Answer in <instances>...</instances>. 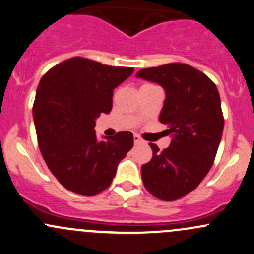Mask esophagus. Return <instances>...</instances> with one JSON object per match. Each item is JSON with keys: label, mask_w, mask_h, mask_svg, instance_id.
Wrapping results in <instances>:
<instances>
[{"label": "esophagus", "mask_w": 254, "mask_h": 254, "mask_svg": "<svg viewBox=\"0 0 254 254\" xmlns=\"http://www.w3.org/2000/svg\"><path fill=\"white\" fill-rule=\"evenodd\" d=\"M134 142H135V145H140V143H142L143 141L138 135H134Z\"/></svg>", "instance_id": "esophagus-1"}]
</instances>
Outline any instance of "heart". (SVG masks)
Here are the masks:
<instances>
[{
    "instance_id": "heart-1",
    "label": "heart",
    "mask_w": 254,
    "mask_h": 254,
    "mask_svg": "<svg viewBox=\"0 0 254 254\" xmlns=\"http://www.w3.org/2000/svg\"><path fill=\"white\" fill-rule=\"evenodd\" d=\"M145 85H152V84H145Z\"/></svg>"
}]
</instances>
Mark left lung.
Returning a JSON list of instances; mask_svg holds the SVG:
<instances>
[{
	"instance_id": "8db88e82",
	"label": "left lung",
	"mask_w": 254,
	"mask_h": 254,
	"mask_svg": "<svg viewBox=\"0 0 254 254\" xmlns=\"http://www.w3.org/2000/svg\"><path fill=\"white\" fill-rule=\"evenodd\" d=\"M136 76L165 89L159 122L172 141L161 152L149 143L153 156L141 168L143 185L162 201H175L193 191L212 168L224 129L220 96L214 82L184 63L145 68Z\"/></svg>"
}]
</instances>
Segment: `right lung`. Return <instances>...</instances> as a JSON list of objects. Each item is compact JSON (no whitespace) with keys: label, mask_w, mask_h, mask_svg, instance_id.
<instances>
[{"label":"right lung","mask_w":254,"mask_h":254,"mask_svg":"<svg viewBox=\"0 0 254 254\" xmlns=\"http://www.w3.org/2000/svg\"><path fill=\"white\" fill-rule=\"evenodd\" d=\"M134 71L73 57L51 68L39 82L33 106L37 143L47 167L74 193L105 191L118 163L134 146L129 131L98 142L96 118L112 109L113 90Z\"/></svg>","instance_id":"right-lung-1"}]
</instances>
